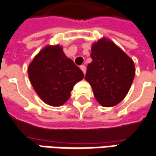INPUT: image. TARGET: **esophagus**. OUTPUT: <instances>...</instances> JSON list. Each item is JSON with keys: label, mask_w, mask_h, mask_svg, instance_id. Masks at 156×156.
<instances>
[{"label": "esophagus", "mask_w": 156, "mask_h": 156, "mask_svg": "<svg viewBox=\"0 0 156 156\" xmlns=\"http://www.w3.org/2000/svg\"><path fill=\"white\" fill-rule=\"evenodd\" d=\"M80 69L83 71V74H85V73H86V67H85V66H84V65H82V66H80Z\"/></svg>", "instance_id": "34e87169"}]
</instances>
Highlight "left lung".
Instances as JSON below:
<instances>
[{
    "label": "left lung",
    "mask_w": 156,
    "mask_h": 156,
    "mask_svg": "<svg viewBox=\"0 0 156 156\" xmlns=\"http://www.w3.org/2000/svg\"><path fill=\"white\" fill-rule=\"evenodd\" d=\"M85 79L92 87L96 101L112 107L123 100L135 76L133 60L112 40L102 38L94 43Z\"/></svg>",
    "instance_id": "8db88e82"
}]
</instances>
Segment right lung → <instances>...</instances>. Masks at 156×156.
<instances>
[{"label": "right lung", "mask_w": 156, "mask_h": 156, "mask_svg": "<svg viewBox=\"0 0 156 156\" xmlns=\"http://www.w3.org/2000/svg\"><path fill=\"white\" fill-rule=\"evenodd\" d=\"M28 73L37 94L51 106L67 102L73 86L83 78L81 69L58 44L42 49L29 64Z\"/></svg>", "instance_id": "1"}]
</instances>
